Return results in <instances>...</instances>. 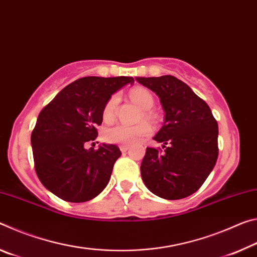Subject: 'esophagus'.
<instances>
[{
    "label": "esophagus",
    "instance_id": "34e87169",
    "mask_svg": "<svg viewBox=\"0 0 257 257\" xmlns=\"http://www.w3.org/2000/svg\"><path fill=\"white\" fill-rule=\"evenodd\" d=\"M129 147H130L129 145H121L120 146V151L122 152V153H124V152H127L129 150Z\"/></svg>",
    "mask_w": 257,
    "mask_h": 257
}]
</instances>
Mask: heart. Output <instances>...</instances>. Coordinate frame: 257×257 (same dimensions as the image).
Returning <instances> with one entry per match:
<instances>
[{"label": "heart", "mask_w": 257, "mask_h": 257, "mask_svg": "<svg viewBox=\"0 0 257 257\" xmlns=\"http://www.w3.org/2000/svg\"><path fill=\"white\" fill-rule=\"evenodd\" d=\"M129 97L137 105L143 108L144 115L143 118L146 120H153L154 114L150 111L154 105V97L149 90L143 88V87H135L129 92ZM119 98L116 95L107 99L105 105L103 107V120L108 121L113 120L115 115L116 105H118ZM152 133L151 125L147 122H142L136 125H125V124H116L104 130L103 138L108 144L116 145H133L143 141L145 137L150 136Z\"/></svg>", "instance_id": "heart-1"}]
</instances>
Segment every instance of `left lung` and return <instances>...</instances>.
Returning <instances> with one entry per match:
<instances>
[{
  "label": "left lung",
  "instance_id": "obj_1",
  "mask_svg": "<svg viewBox=\"0 0 257 257\" xmlns=\"http://www.w3.org/2000/svg\"><path fill=\"white\" fill-rule=\"evenodd\" d=\"M160 97L164 122L142 161L144 184L156 196L181 199L197 191L214 168L219 154L217 122L210 106L188 85L173 76L138 77Z\"/></svg>",
  "mask_w": 257,
  "mask_h": 257
}]
</instances>
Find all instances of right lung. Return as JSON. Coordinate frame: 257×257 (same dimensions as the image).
<instances>
[{"mask_svg":"<svg viewBox=\"0 0 257 257\" xmlns=\"http://www.w3.org/2000/svg\"><path fill=\"white\" fill-rule=\"evenodd\" d=\"M133 77H84L61 90L38 114L32 133L35 170L43 186L66 202L96 197L120 158L118 146L85 149L97 137L103 107Z\"/></svg>","mask_w":257,"mask_h":257,"instance_id":"1","label":"right lung"}]
</instances>
